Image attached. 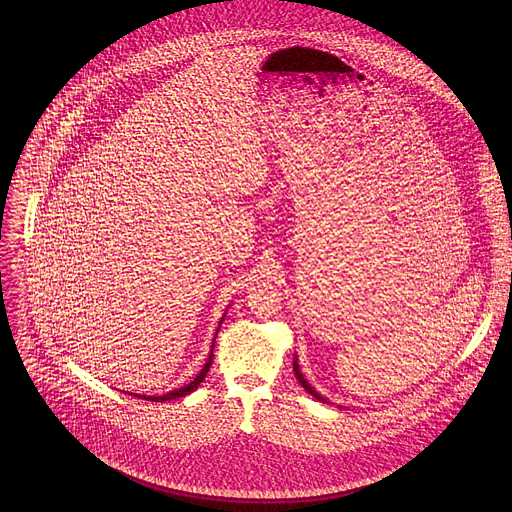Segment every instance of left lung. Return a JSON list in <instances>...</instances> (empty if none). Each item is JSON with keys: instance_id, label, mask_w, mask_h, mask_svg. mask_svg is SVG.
Listing matches in <instances>:
<instances>
[{"instance_id": "obj_1", "label": "left lung", "mask_w": 512, "mask_h": 512, "mask_svg": "<svg viewBox=\"0 0 512 512\" xmlns=\"http://www.w3.org/2000/svg\"><path fill=\"white\" fill-rule=\"evenodd\" d=\"M293 370H295V378L299 380V384H301V386H303V388H305L313 398H317V400H321V402H325V404H331L327 398H323V396H321V394H319V392H317V390H315V388H313V386L303 378V374H301V370H299V365H297V357L293 359ZM339 408H343V406H339Z\"/></svg>"}]
</instances>
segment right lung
Listing matches in <instances>:
<instances>
[{
  "instance_id": "1",
  "label": "right lung",
  "mask_w": 512,
  "mask_h": 512,
  "mask_svg": "<svg viewBox=\"0 0 512 512\" xmlns=\"http://www.w3.org/2000/svg\"><path fill=\"white\" fill-rule=\"evenodd\" d=\"M222 319H224V315H222ZM222 319H220V323H222ZM217 327V333H219L220 329ZM217 339V337H215ZM215 339H213V345H211V353H209V359H207V363L205 366L201 368V372L189 382V384H185V386H181V388H175V390H171V392H167V394H161V396H142V394H134V392H130L132 396H138V398H144V400H155V402H165V400H175V398H183V396H187V394H191L193 390H197L199 388V384L205 380V376H207V372H209V368L213 365V347H215Z\"/></svg>"
}]
</instances>
